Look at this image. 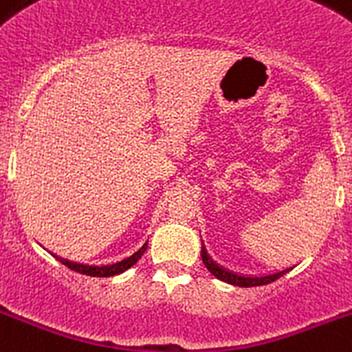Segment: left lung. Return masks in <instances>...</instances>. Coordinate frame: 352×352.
<instances>
[{"label":"left lung","instance_id":"obj_1","mask_svg":"<svg viewBox=\"0 0 352 352\" xmlns=\"http://www.w3.org/2000/svg\"><path fill=\"white\" fill-rule=\"evenodd\" d=\"M201 258H203L204 267L210 270L211 275L218 278L221 282H227V284L232 285H239V287H254V285H265L270 284V282L277 280L280 278L282 275L287 274L292 267L284 268V270H277V272H270V274H261V275H248V274H237L234 270H228V268L221 267L220 263L214 261L210 254H208V249L204 245V242L201 241Z\"/></svg>","mask_w":352,"mask_h":352}]
</instances>
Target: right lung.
<instances>
[{
  "instance_id": "right-lung-1",
  "label": "right lung",
  "mask_w": 352,
  "mask_h": 352,
  "mask_svg": "<svg viewBox=\"0 0 352 352\" xmlns=\"http://www.w3.org/2000/svg\"><path fill=\"white\" fill-rule=\"evenodd\" d=\"M146 248H148V241H146L144 244L138 249V251L132 252L131 256H127V258L120 259V261H117V263H110V265H85V263L70 261V259L61 258V256L53 254V252H51V254H53L58 261L63 263L65 267H68L70 270H74V272H78V274H82V275H89V277H113V275L124 274L125 270H129L131 267H134L135 263L139 261V258L144 254Z\"/></svg>"
}]
</instances>
